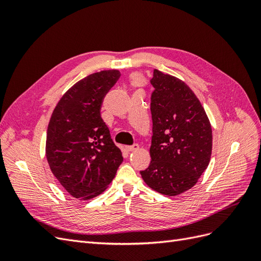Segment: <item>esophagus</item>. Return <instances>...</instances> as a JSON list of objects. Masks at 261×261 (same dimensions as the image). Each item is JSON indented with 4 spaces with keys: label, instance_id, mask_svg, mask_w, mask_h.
Masks as SVG:
<instances>
[{
    "label": "esophagus",
    "instance_id": "34e87169",
    "mask_svg": "<svg viewBox=\"0 0 261 261\" xmlns=\"http://www.w3.org/2000/svg\"><path fill=\"white\" fill-rule=\"evenodd\" d=\"M139 148V145L138 144H134V145H132V146H127L126 147V150H127V151H135V150H137Z\"/></svg>",
    "mask_w": 261,
    "mask_h": 261
}]
</instances>
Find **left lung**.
I'll use <instances>...</instances> for the list:
<instances>
[{
  "label": "left lung",
  "mask_w": 261,
  "mask_h": 261,
  "mask_svg": "<svg viewBox=\"0 0 261 261\" xmlns=\"http://www.w3.org/2000/svg\"><path fill=\"white\" fill-rule=\"evenodd\" d=\"M151 162L140 171L153 191L176 196L191 189L207 169L212 150L209 118L193 90L178 78L153 70L150 80Z\"/></svg>",
  "instance_id": "8db88e82"
}]
</instances>
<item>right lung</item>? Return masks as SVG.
<instances>
[{
  "label": "right lung",
  "instance_id": "1",
  "mask_svg": "<svg viewBox=\"0 0 261 261\" xmlns=\"http://www.w3.org/2000/svg\"><path fill=\"white\" fill-rule=\"evenodd\" d=\"M120 76L110 69L85 77L65 92L52 113L46 160L75 198L88 200L103 193L123 162L100 113L103 98Z\"/></svg>",
  "mask_w": 261,
  "mask_h": 261
}]
</instances>
